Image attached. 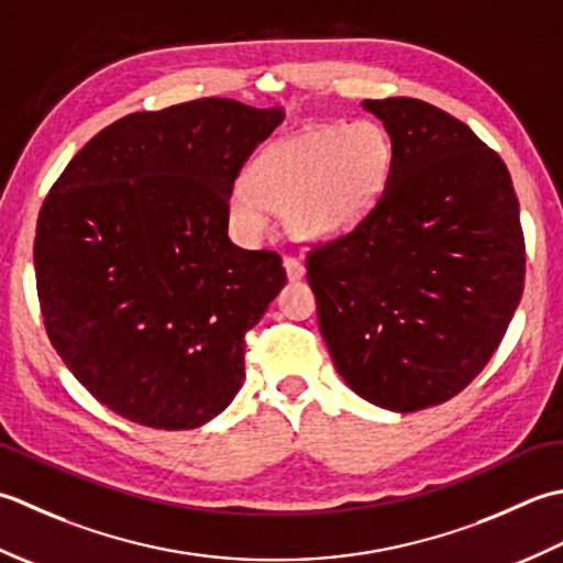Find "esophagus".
Here are the masks:
<instances>
[{
  "label": "esophagus",
  "mask_w": 563,
  "mask_h": 563,
  "mask_svg": "<svg viewBox=\"0 0 563 563\" xmlns=\"http://www.w3.org/2000/svg\"><path fill=\"white\" fill-rule=\"evenodd\" d=\"M284 267H286V277H289L291 282H296V279H303L306 267H303V262H301V260H296V257H291V255H286V257H284Z\"/></svg>",
  "instance_id": "34e87169"
}]
</instances>
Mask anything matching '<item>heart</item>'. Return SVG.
Instances as JSON below:
<instances>
[{
	"label": "heart",
	"instance_id": "b5f03b06",
	"mask_svg": "<svg viewBox=\"0 0 563 563\" xmlns=\"http://www.w3.org/2000/svg\"><path fill=\"white\" fill-rule=\"evenodd\" d=\"M394 143L374 121L318 125L269 145L247 172V189L231 201L240 231H267L269 213L284 211L301 240H328L357 228L391 175Z\"/></svg>",
	"mask_w": 563,
	"mask_h": 563
}]
</instances>
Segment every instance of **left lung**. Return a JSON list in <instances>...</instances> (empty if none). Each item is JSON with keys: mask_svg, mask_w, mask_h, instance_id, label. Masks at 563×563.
<instances>
[{"mask_svg": "<svg viewBox=\"0 0 563 563\" xmlns=\"http://www.w3.org/2000/svg\"><path fill=\"white\" fill-rule=\"evenodd\" d=\"M394 143L364 221L306 255L338 374L412 412L462 394L520 303L525 235L510 172L466 123L410 97L364 99Z\"/></svg>", "mask_w": 563, "mask_h": 563, "instance_id": "1", "label": "left lung"}]
</instances>
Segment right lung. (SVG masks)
<instances>
[{
  "instance_id": "add662e5",
  "label": "right lung",
  "mask_w": 563,
  "mask_h": 563,
  "mask_svg": "<svg viewBox=\"0 0 563 563\" xmlns=\"http://www.w3.org/2000/svg\"><path fill=\"white\" fill-rule=\"evenodd\" d=\"M277 107L203 97L129 113L45 197L33 265L51 345L101 406L155 430L216 418L247 332L286 284L279 252L228 238L233 185Z\"/></svg>"
}]
</instances>
